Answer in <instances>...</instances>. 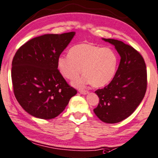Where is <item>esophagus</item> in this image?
<instances>
[{
  "label": "esophagus",
  "instance_id": "esophagus-1",
  "mask_svg": "<svg viewBox=\"0 0 158 158\" xmlns=\"http://www.w3.org/2000/svg\"><path fill=\"white\" fill-rule=\"evenodd\" d=\"M79 93H80L81 94L86 95V94H88V91H87V90H79Z\"/></svg>",
  "mask_w": 158,
  "mask_h": 158
}]
</instances>
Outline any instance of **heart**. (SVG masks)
I'll return each mask as SVG.
<instances>
[{"instance_id": "b5f03b06", "label": "heart", "mask_w": 158, "mask_h": 158, "mask_svg": "<svg viewBox=\"0 0 158 158\" xmlns=\"http://www.w3.org/2000/svg\"><path fill=\"white\" fill-rule=\"evenodd\" d=\"M118 56L113 48L80 43L69 50L68 55H61L57 59V68L62 76L68 80H74L81 73L84 74L73 85L83 87L92 84L94 87L107 85L116 73Z\"/></svg>"}]
</instances>
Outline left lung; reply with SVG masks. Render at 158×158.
<instances>
[{"label": "left lung", "instance_id": "obj_1", "mask_svg": "<svg viewBox=\"0 0 158 158\" xmlns=\"http://www.w3.org/2000/svg\"><path fill=\"white\" fill-rule=\"evenodd\" d=\"M103 40L115 46L121 60L110 84L95 91L99 103L94 111L103 122L115 123L132 115L143 100L147 72L143 56L131 45L118 40Z\"/></svg>", "mask_w": 158, "mask_h": 158}]
</instances>
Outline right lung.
<instances>
[{"instance_id":"1","label":"right lung","mask_w":158,"mask_h":158,"mask_svg":"<svg viewBox=\"0 0 158 158\" xmlns=\"http://www.w3.org/2000/svg\"><path fill=\"white\" fill-rule=\"evenodd\" d=\"M75 32L44 35L20 46L13 58L12 80L15 98L36 118H54L77 94L57 69V59Z\"/></svg>"}]
</instances>
